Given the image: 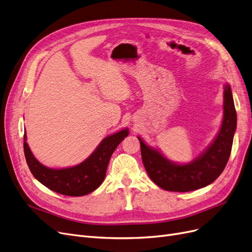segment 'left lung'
Returning <instances> with one entry per match:
<instances>
[{"mask_svg":"<svg viewBox=\"0 0 252 252\" xmlns=\"http://www.w3.org/2000/svg\"><path fill=\"white\" fill-rule=\"evenodd\" d=\"M223 94V120L215 140L198 158L188 164L169 161L140 137L142 162L151 180L167 191L189 192L212 184L224 170L231 152L237 127V113L228 84Z\"/></svg>","mask_w":252,"mask_h":252,"instance_id":"1","label":"left lung"}]
</instances>
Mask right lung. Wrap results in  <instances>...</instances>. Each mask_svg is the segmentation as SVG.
I'll return each mask as SVG.
<instances>
[{"label":"right lung","mask_w":252,"mask_h":252,"mask_svg":"<svg viewBox=\"0 0 252 252\" xmlns=\"http://www.w3.org/2000/svg\"><path fill=\"white\" fill-rule=\"evenodd\" d=\"M128 135L125 128L106 137L85 161L69 168L53 169L35 159L24 135V152L28 166L34 178L46 188L67 196H83L97 189L104 181L112 154Z\"/></svg>","instance_id":"add662e5"}]
</instances>
